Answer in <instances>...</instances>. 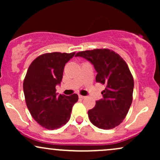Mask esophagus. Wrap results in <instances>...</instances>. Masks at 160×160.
Returning <instances> with one entry per match:
<instances>
[{
    "instance_id": "34e87169",
    "label": "esophagus",
    "mask_w": 160,
    "mask_h": 160,
    "mask_svg": "<svg viewBox=\"0 0 160 160\" xmlns=\"http://www.w3.org/2000/svg\"><path fill=\"white\" fill-rule=\"evenodd\" d=\"M79 98H82V99H83V98H86V96H83V95H79Z\"/></svg>"
}]
</instances>
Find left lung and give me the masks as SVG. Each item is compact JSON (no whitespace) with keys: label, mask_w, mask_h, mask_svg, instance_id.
Here are the masks:
<instances>
[{"label":"left lung","mask_w":160,"mask_h":160,"mask_svg":"<svg viewBox=\"0 0 160 160\" xmlns=\"http://www.w3.org/2000/svg\"><path fill=\"white\" fill-rule=\"evenodd\" d=\"M75 56L82 57L94 65L95 81L106 86L102 92L103 98L96 101L95 108L88 111L89 120L102 129L119 126L132 102L134 80L126 62L108 49L82 51Z\"/></svg>","instance_id":"obj_1"}]
</instances>
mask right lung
Wrapping results in <instances>:
<instances>
[{
	"label": "right lung",
	"instance_id": "1",
	"mask_svg": "<svg viewBox=\"0 0 160 160\" xmlns=\"http://www.w3.org/2000/svg\"><path fill=\"white\" fill-rule=\"evenodd\" d=\"M75 52L46 53L38 56L28 69L23 90L28 109L40 126L57 129L68 122L78 95H58L56 86L61 84L65 64Z\"/></svg>",
	"mask_w": 160,
	"mask_h": 160
}]
</instances>
